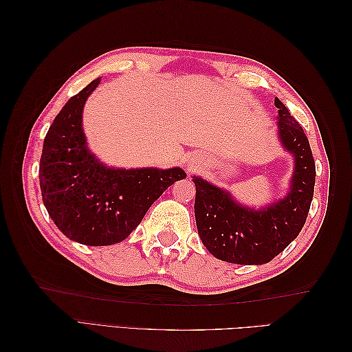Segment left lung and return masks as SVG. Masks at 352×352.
<instances>
[{
    "label": "left lung",
    "mask_w": 352,
    "mask_h": 352,
    "mask_svg": "<svg viewBox=\"0 0 352 352\" xmlns=\"http://www.w3.org/2000/svg\"><path fill=\"white\" fill-rule=\"evenodd\" d=\"M274 105L279 109L280 141L295 157L291 190L283 199L257 211L241 206L229 192L207 180L192 177L198 235L219 260L247 265L269 263L305 225L314 195L316 163L300 123L279 98H274Z\"/></svg>",
    "instance_id": "obj_1"
}]
</instances>
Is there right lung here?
I'll use <instances>...</instances> for the list:
<instances>
[{
	"instance_id": "add662e5",
	"label": "right lung",
	"mask_w": 352,
	"mask_h": 352,
	"mask_svg": "<svg viewBox=\"0 0 352 352\" xmlns=\"http://www.w3.org/2000/svg\"><path fill=\"white\" fill-rule=\"evenodd\" d=\"M92 80L72 97L50 126L39 162L42 201L63 235L91 247L124 241L164 190L186 177L180 167L110 168L87 148L82 129Z\"/></svg>"
}]
</instances>
